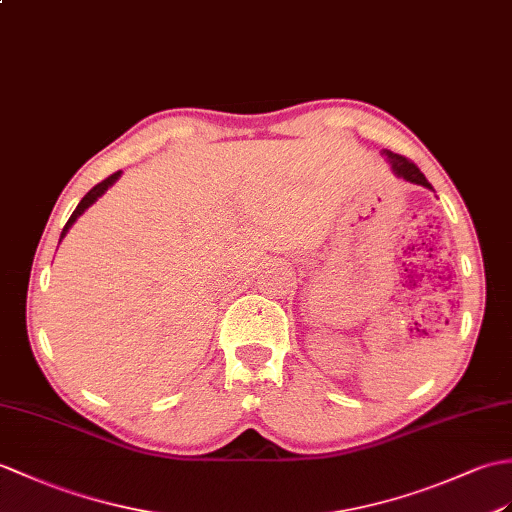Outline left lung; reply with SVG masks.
I'll list each match as a JSON object with an SVG mask.
<instances>
[{
    "mask_svg": "<svg viewBox=\"0 0 512 512\" xmlns=\"http://www.w3.org/2000/svg\"><path fill=\"white\" fill-rule=\"evenodd\" d=\"M384 157L390 161L392 172H395L399 178H403V181L432 189V185L427 183V178L423 176V172L410 159L401 157V154H395V152H390V150H384Z\"/></svg>",
    "mask_w": 512,
    "mask_h": 512,
    "instance_id": "left-lung-1",
    "label": "left lung"
}]
</instances>
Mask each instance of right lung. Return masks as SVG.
<instances>
[{
  "label": "right lung",
  "instance_id": "right-lung-1",
  "mask_svg": "<svg viewBox=\"0 0 512 512\" xmlns=\"http://www.w3.org/2000/svg\"><path fill=\"white\" fill-rule=\"evenodd\" d=\"M120 174L122 172H115V174H111L109 178H104V181L102 183H98V185H95L93 189H89V192L85 194V198H82L80 202H78V207L74 209V213H71V218L67 220V224H65V229H63V233H61V240H63V237H65V233L71 229V224H74L76 220H78V216H82V213H85L91 205H93V202L95 200H98L104 192H106V189H109L115 181H117V178H120Z\"/></svg>",
  "mask_w": 512,
  "mask_h": 512
}]
</instances>
